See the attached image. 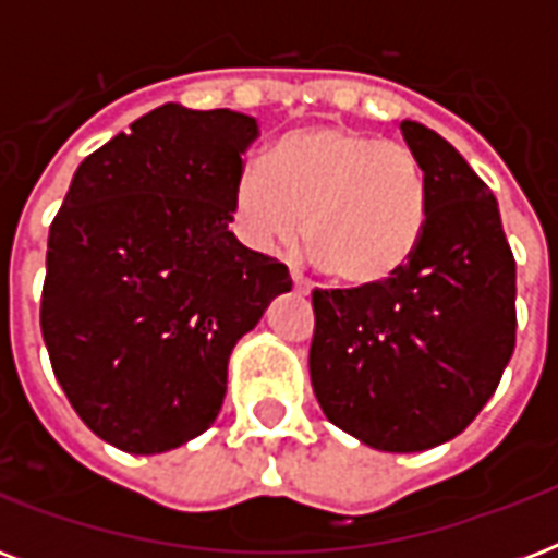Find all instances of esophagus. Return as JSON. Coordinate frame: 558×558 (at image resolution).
Returning <instances> with one entry per match:
<instances>
[{
	"mask_svg": "<svg viewBox=\"0 0 558 558\" xmlns=\"http://www.w3.org/2000/svg\"><path fill=\"white\" fill-rule=\"evenodd\" d=\"M289 278H292V287H295V292H304V295H306V292H310V283H306L301 271L292 269V271H289Z\"/></svg>",
	"mask_w": 558,
	"mask_h": 558,
	"instance_id": "34e87169",
	"label": "esophagus"
}]
</instances>
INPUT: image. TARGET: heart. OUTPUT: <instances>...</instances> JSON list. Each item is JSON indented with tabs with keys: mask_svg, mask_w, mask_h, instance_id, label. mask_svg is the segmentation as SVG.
<instances>
[{
	"mask_svg": "<svg viewBox=\"0 0 558 558\" xmlns=\"http://www.w3.org/2000/svg\"><path fill=\"white\" fill-rule=\"evenodd\" d=\"M234 228L254 252L289 248L301 234L315 266L341 287L388 283L428 231L432 191L405 144L339 124L289 130L231 193Z\"/></svg>",
	"mask_w": 558,
	"mask_h": 558,
	"instance_id": "1",
	"label": "heart"
}]
</instances>
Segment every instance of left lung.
<instances>
[{
	"label": "left lung",
	"instance_id": "8db88e82",
	"mask_svg": "<svg viewBox=\"0 0 558 558\" xmlns=\"http://www.w3.org/2000/svg\"><path fill=\"white\" fill-rule=\"evenodd\" d=\"M428 179L414 260L373 289H315L310 379L332 425L379 451L466 428L515 348V260L493 191L442 135L399 124Z\"/></svg>",
	"mask_w": 558,
	"mask_h": 558
}]
</instances>
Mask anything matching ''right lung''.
Listing matches in <instances>:
<instances>
[{"mask_svg": "<svg viewBox=\"0 0 558 558\" xmlns=\"http://www.w3.org/2000/svg\"><path fill=\"white\" fill-rule=\"evenodd\" d=\"M260 126L165 104L81 161L48 231L39 327L65 397L100 440L161 454L208 432L228 359L292 289L231 231Z\"/></svg>", "mask_w": 558, "mask_h": 558, "instance_id": "obj_1", "label": "right lung"}]
</instances>
